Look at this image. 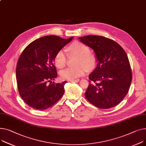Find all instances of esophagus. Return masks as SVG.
Masks as SVG:
<instances>
[{
  "instance_id": "34e87169",
  "label": "esophagus",
  "mask_w": 146,
  "mask_h": 146,
  "mask_svg": "<svg viewBox=\"0 0 146 146\" xmlns=\"http://www.w3.org/2000/svg\"><path fill=\"white\" fill-rule=\"evenodd\" d=\"M79 81H80V80H79V79H76V80H70V82H73V83H78Z\"/></svg>"
}]
</instances>
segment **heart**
<instances>
[{"label":"heart","instance_id":"1","mask_svg":"<svg viewBox=\"0 0 146 146\" xmlns=\"http://www.w3.org/2000/svg\"><path fill=\"white\" fill-rule=\"evenodd\" d=\"M71 54L78 57L76 65L74 68H67L60 72V77L63 80H72L83 76L87 71V68L91 69L94 65L95 59L89 53L90 48L86 44L75 41L69 47ZM67 56L64 50L61 49L58 51L54 58L56 66L59 69H62L66 66Z\"/></svg>","mask_w":146,"mask_h":146}]
</instances>
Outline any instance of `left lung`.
<instances>
[{
	"instance_id": "1",
	"label": "left lung",
	"mask_w": 146,
	"mask_h": 146,
	"mask_svg": "<svg viewBox=\"0 0 146 146\" xmlns=\"http://www.w3.org/2000/svg\"><path fill=\"white\" fill-rule=\"evenodd\" d=\"M79 38L92 48L98 61L89 76L86 98L99 108H113L125 98L132 80L127 55L120 45L109 38L89 35Z\"/></svg>"
}]
</instances>
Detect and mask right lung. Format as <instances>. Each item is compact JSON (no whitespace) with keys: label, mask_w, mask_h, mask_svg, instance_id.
<instances>
[{"label":"right lung","mask_w":146,"mask_h":146,"mask_svg":"<svg viewBox=\"0 0 146 146\" xmlns=\"http://www.w3.org/2000/svg\"><path fill=\"white\" fill-rule=\"evenodd\" d=\"M73 38L42 37L29 44L19 57L16 70L17 88L22 99L31 108L44 110L62 98L67 82L52 83L57 76L54 58Z\"/></svg>","instance_id":"add662e5"}]
</instances>
